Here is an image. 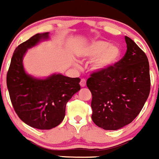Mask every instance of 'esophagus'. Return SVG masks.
I'll return each mask as SVG.
<instances>
[{
  "instance_id": "esophagus-1",
  "label": "esophagus",
  "mask_w": 159,
  "mask_h": 159,
  "mask_svg": "<svg viewBox=\"0 0 159 159\" xmlns=\"http://www.w3.org/2000/svg\"><path fill=\"white\" fill-rule=\"evenodd\" d=\"M80 85H81V87H85V85H86V80L82 78L81 79V81H80Z\"/></svg>"
}]
</instances>
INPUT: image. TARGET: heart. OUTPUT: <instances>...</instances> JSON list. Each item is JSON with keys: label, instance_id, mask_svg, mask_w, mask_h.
I'll return each mask as SVG.
<instances>
[{"label": "heart", "instance_id": "heart-1", "mask_svg": "<svg viewBox=\"0 0 159 159\" xmlns=\"http://www.w3.org/2000/svg\"><path fill=\"white\" fill-rule=\"evenodd\" d=\"M79 56L82 59L94 61L92 69L94 71L106 70L113 66L121 56V49L118 46L110 45L105 41H94L85 45L80 50Z\"/></svg>", "mask_w": 159, "mask_h": 159}]
</instances>
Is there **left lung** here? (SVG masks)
Listing matches in <instances>:
<instances>
[{"label":"left lung","mask_w":159,"mask_h":159,"mask_svg":"<svg viewBox=\"0 0 159 159\" xmlns=\"http://www.w3.org/2000/svg\"><path fill=\"white\" fill-rule=\"evenodd\" d=\"M127 50L119 61L94 72L86 85L92 93V120L106 130H116L139 114L150 90V66L146 53L125 37Z\"/></svg>","instance_id":"1"}]
</instances>
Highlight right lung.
<instances>
[{
  "label": "right lung",
  "instance_id": "1",
  "mask_svg": "<svg viewBox=\"0 0 159 159\" xmlns=\"http://www.w3.org/2000/svg\"><path fill=\"white\" fill-rule=\"evenodd\" d=\"M47 39L49 33L38 34L16 47L6 78L15 112L25 123L39 129L58 125L66 115V103L81 89L79 78L54 74L40 79L26 74L23 57L27 49Z\"/></svg>",
  "mask_w": 159,
  "mask_h": 159
}]
</instances>
